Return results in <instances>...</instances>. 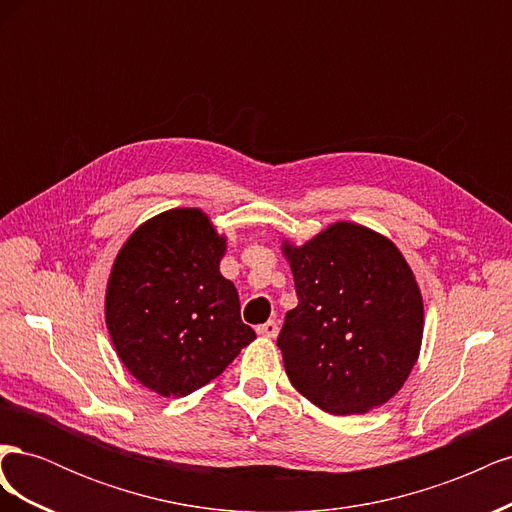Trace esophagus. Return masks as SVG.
<instances>
[{"instance_id":"1","label":"esophagus","mask_w":512,"mask_h":512,"mask_svg":"<svg viewBox=\"0 0 512 512\" xmlns=\"http://www.w3.org/2000/svg\"><path fill=\"white\" fill-rule=\"evenodd\" d=\"M258 335H265V337H275L277 333H280V324H277L275 320H267L265 324H260V327L256 329Z\"/></svg>"}]
</instances>
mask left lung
Returning a JSON list of instances; mask_svg holds the SVG:
<instances>
[{
    "label": "left lung",
    "mask_w": 512,
    "mask_h": 512,
    "mask_svg": "<svg viewBox=\"0 0 512 512\" xmlns=\"http://www.w3.org/2000/svg\"><path fill=\"white\" fill-rule=\"evenodd\" d=\"M299 305L277 346L303 397L329 414H365L395 397L418 359L425 309L399 247L335 222L303 245L282 243Z\"/></svg>",
    "instance_id": "obj_1"
}]
</instances>
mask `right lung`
Returning <instances> with one entry per match:
<instances>
[{
	"label": "right lung",
	"instance_id": "add662e5",
	"mask_svg": "<svg viewBox=\"0 0 512 512\" xmlns=\"http://www.w3.org/2000/svg\"><path fill=\"white\" fill-rule=\"evenodd\" d=\"M226 237L194 207L138 226L106 284V329L119 361L162 397L205 386L256 339L241 320L239 292L220 273Z\"/></svg>",
	"mask_w": 512,
	"mask_h": 512
}]
</instances>
